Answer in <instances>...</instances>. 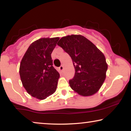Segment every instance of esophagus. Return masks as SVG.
Returning a JSON list of instances; mask_svg holds the SVG:
<instances>
[{
    "mask_svg": "<svg viewBox=\"0 0 131 131\" xmlns=\"http://www.w3.org/2000/svg\"><path fill=\"white\" fill-rule=\"evenodd\" d=\"M59 69H60V70L61 71H63V70H64V67H63V66H61L60 67H59Z\"/></svg>",
    "mask_w": 131,
    "mask_h": 131,
    "instance_id": "34e87169",
    "label": "esophagus"
}]
</instances>
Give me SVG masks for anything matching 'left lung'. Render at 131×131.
Returning <instances> with one entry per match:
<instances>
[{
  "mask_svg": "<svg viewBox=\"0 0 131 131\" xmlns=\"http://www.w3.org/2000/svg\"><path fill=\"white\" fill-rule=\"evenodd\" d=\"M57 45L72 59L75 74L69 80L71 88L83 96L97 92L105 79L108 68L103 53L82 35L62 37Z\"/></svg>",
  "mask_w": 131,
  "mask_h": 131,
  "instance_id": "1",
  "label": "left lung"
}]
</instances>
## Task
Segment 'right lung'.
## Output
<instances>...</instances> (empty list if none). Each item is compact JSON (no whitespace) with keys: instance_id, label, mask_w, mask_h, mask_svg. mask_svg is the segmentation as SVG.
<instances>
[{"instance_id":"obj_1","label":"right lung","mask_w":131,"mask_h":131,"mask_svg":"<svg viewBox=\"0 0 131 131\" xmlns=\"http://www.w3.org/2000/svg\"><path fill=\"white\" fill-rule=\"evenodd\" d=\"M60 38H41L30 45L21 60L19 75L30 95L45 100L57 89L60 74L53 67L51 53Z\"/></svg>"}]
</instances>
